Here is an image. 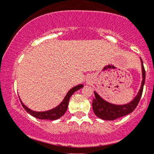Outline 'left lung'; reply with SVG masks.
Here are the masks:
<instances>
[{"mask_svg":"<svg viewBox=\"0 0 154 154\" xmlns=\"http://www.w3.org/2000/svg\"><path fill=\"white\" fill-rule=\"evenodd\" d=\"M141 63H142L143 72L142 85H141L140 90L139 93H137V96L130 103L122 106L111 104L102 99L99 95L94 92L95 97L93 98L92 106H93V112L98 117L104 120H114L117 118L129 114L135 110L140 100L143 91L145 79H146V71H145L142 59H141Z\"/></svg>","mask_w":154,"mask_h":154,"instance_id":"obj_1","label":"left lung"}]
</instances>
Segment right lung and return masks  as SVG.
<instances>
[{
    "label": "right lung",
    "mask_w": 154,
    "mask_h": 154,
    "mask_svg": "<svg viewBox=\"0 0 154 154\" xmlns=\"http://www.w3.org/2000/svg\"><path fill=\"white\" fill-rule=\"evenodd\" d=\"M83 87L82 85H79L75 86V87L72 88L68 92L66 96H65L64 99L63 100V101L57 107L54 108V109H51V110L47 111H43V112H38V111H34L31 109H28L27 107L22 103V101L20 102L22 103V106L24 107V109L29 113V114H31L32 116H33L35 118H38L40 119H48V120H56L62 116L64 113L66 112L67 107H68L69 102V98L72 96V94L75 93V91H78Z\"/></svg>",
    "instance_id": "1"
}]
</instances>
